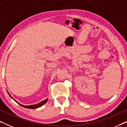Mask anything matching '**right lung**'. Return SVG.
I'll return each mask as SVG.
<instances>
[{"instance_id":"obj_1","label":"right lung","mask_w":127,"mask_h":127,"mask_svg":"<svg viewBox=\"0 0 127 127\" xmlns=\"http://www.w3.org/2000/svg\"><path fill=\"white\" fill-rule=\"evenodd\" d=\"M7 93H8V95H10V96L11 97V98H12V99H13V98H12V96H11V95H10V94L8 93V92L7 91ZM47 100H48V99H45V100H43V101H41V102H40V103H37V104H36V105H29V106H25V105H21V104H20V103H18V102L17 101H16V100H14L15 102H17V103L18 104V105H20V106H22V107H25V108H28V109H36V108H38V107H41V106H43V105H44V104H45L47 102Z\"/></svg>"}]
</instances>
